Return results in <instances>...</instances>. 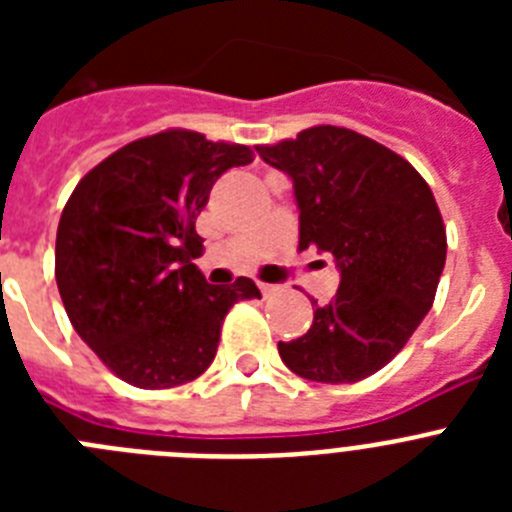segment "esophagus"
I'll list each match as a JSON object with an SVG mask.
<instances>
[{"mask_svg": "<svg viewBox=\"0 0 512 512\" xmlns=\"http://www.w3.org/2000/svg\"><path fill=\"white\" fill-rule=\"evenodd\" d=\"M261 295L264 297H274L279 292V287H274V284H261Z\"/></svg>", "mask_w": 512, "mask_h": 512, "instance_id": "34e87169", "label": "esophagus"}]
</instances>
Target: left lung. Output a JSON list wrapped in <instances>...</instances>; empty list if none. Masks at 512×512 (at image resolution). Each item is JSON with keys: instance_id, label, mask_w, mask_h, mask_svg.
Listing matches in <instances>:
<instances>
[{"instance_id": "8db88e82", "label": "left lung", "mask_w": 512, "mask_h": 512, "mask_svg": "<svg viewBox=\"0 0 512 512\" xmlns=\"http://www.w3.org/2000/svg\"><path fill=\"white\" fill-rule=\"evenodd\" d=\"M292 179L300 248L318 246L341 271L310 330L279 341L302 379L351 384L390 364L431 310L446 264V228L431 187L402 156L336 125L256 146Z\"/></svg>"}]
</instances>
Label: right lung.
Segmentation results:
<instances>
[{
	"label": "right lung",
	"mask_w": 512,
	"mask_h": 512,
	"mask_svg": "<svg viewBox=\"0 0 512 512\" xmlns=\"http://www.w3.org/2000/svg\"><path fill=\"white\" fill-rule=\"evenodd\" d=\"M253 153L192 130L128 143L94 166L69 197L56 235V284L81 341L122 382L169 390L212 364L238 300L261 297L238 277L207 284L194 259V220L212 184Z\"/></svg>",
	"instance_id": "obj_1"
}]
</instances>
